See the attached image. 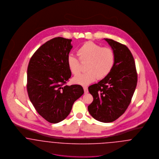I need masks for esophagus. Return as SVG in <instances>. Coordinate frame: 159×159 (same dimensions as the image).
<instances>
[{"label":"esophagus","instance_id":"34e87169","mask_svg":"<svg viewBox=\"0 0 159 159\" xmlns=\"http://www.w3.org/2000/svg\"><path fill=\"white\" fill-rule=\"evenodd\" d=\"M83 89H84V93H88V87H86V86H84L83 87Z\"/></svg>","mask_w":159,"mask_h":159}]
</instances>
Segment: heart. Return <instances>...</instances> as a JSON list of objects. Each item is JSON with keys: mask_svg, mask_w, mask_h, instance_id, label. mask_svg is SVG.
<instances>
[{"mask_svg": "<svg viewBox=\"0 0 159 159\" xmlns=\"http://www.w3.org/2000/svg\"><path fill=\"white\" fill-rule=\"evenodd\" d=\"M77 54L82 62H87L86 73L73 79V83L87 86L97 78H106L112 71L115 63V54L110 47H102L93 42H86L77 51ZM80 60L72 54H69L67 64L71 73L75 76L81 71Z\"/></svg>", "mask_w": 159, "mask_h": 159, "instance_id": "obj_1", "label": "heart"}]
</instances>
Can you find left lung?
Here are the masks:
<instances>
[{"label": "left lung", "instance_id": "obj_1", "mask_svg": "<svg viewBox=\"0 0 159 159\" xmlns=\"http://www.w3.org/2000/svg\"><path fill=\"white\" fill-rule=\"evenodd\" d=\"M115 54V63L111 73L98 83L88 88L93 100L88 111L96 120L111 122L127 109L137 84L135 62L129 49L113 40L104 39Z\"/></svg>", "mask_w": 159, "mask_h": 159}]
</instances>
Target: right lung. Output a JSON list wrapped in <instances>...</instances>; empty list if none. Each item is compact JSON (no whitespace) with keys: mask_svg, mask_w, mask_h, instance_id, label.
Segmentation results:
<instances>
[{"mask_svg":"<svg viewBox=\"0 0 159 159\" xmlns=\"http://www.w3.org/2000/svg\"><path fill=\"white\" fill-rule=\"evenodd\" d=\"M71 39L54 38L33 54L27 67V90L35 109L46 120L58 123L70 113L74 102L83 93L81 86L66 85L71 73L67 59Z\"/></svg>","mask_w":159,"mask_h":159,"instance_id":"obj_1","label":"right lung"}]
</instances>
